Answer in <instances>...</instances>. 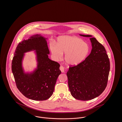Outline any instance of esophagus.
I'll list each match as a JSON object with an SVG mask.
<instances>
[{
	"mask_svg": "<svg viewBox=\"0 0 122 122\" xmlns=\"http://www.w3.org/2000/svg\"><path fill=\"white\" fill-rule=\"evenodd\" d=\"M59 69H60V70H61V71L62 73H64V67L63 66H60Z\"/></svg>",
	"mask_w": 122,
	"mask_h": 122,
	"instance_id": "esophagus-1",
	"label": "esophagus"
}]
</instances>
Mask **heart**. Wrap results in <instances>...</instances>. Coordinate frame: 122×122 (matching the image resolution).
Masks as SVG:
<instances>
[{"instance_id":"1","label":"heart","mask_w":122,"mask_h":122,"mask_svg":"<svg viewBox=\"0 0 122 122\" xmlns=\"http://www.w3.org/2000/svg\"><path fill=\"white\" fill-rule=\"evenodd\" d=\"M50 50L55 59L58 60L63 58L70 65H77L82 63L87 57L89 46L80 38L76 36H65L58 38L57 44H52Z\"/></svg>"}]
</instances>
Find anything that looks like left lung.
<instances>
[{
	"mask_svg": "<svg viewBox=\"0 0 122 122\" xmlns=\"http://www.w3.org/2000/svg\"><path fill=\"white\" fill-rule=\"evenodd\" d=\"M92 49L81 64L70 67L67 73L71 95L76 99L88 101L103 92L107 86L110 71V61L104 46L89 35Z\"/></svg>",
	"mask_w": 122,
	"mask_h": 122,
	"instance_id": "8db88e82",
	"label": "left lung"
}]
</instances>
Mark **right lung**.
<instances>
[{"instance_id": "add662e5", "label": "right lung", "mask_w": 122, "mask_h": 122, "mask_svg": "<svg viewBox=\"0 0 122 122\" xmlns=\"http://www.w3.org/2000/svg\"><path fill=\"white\" fill-rule=\"evenodd\" d=\"M46 38L41 35L32 36L19 43L12 62V71L16 86L26 97L35 101L49 98L61 72L60 64L48 58L49 54ZM35 51L37 68L30 73H25L22 67L24 53Z\"/></svg>"}]
</instances>
